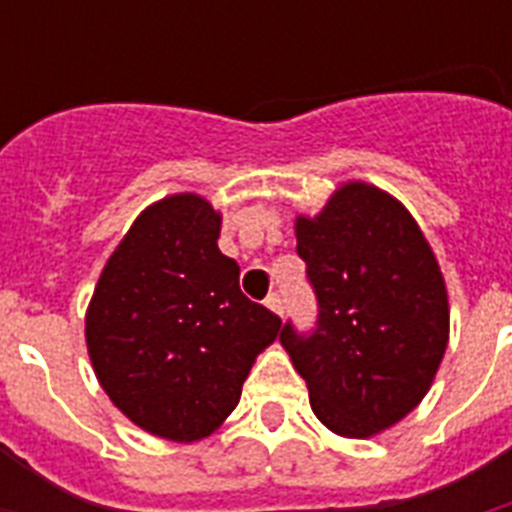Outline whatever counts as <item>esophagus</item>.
I'll return each instance as SVG.
<instances>
[{"label": "esophagus", "instance_id": "obj_1", "mask_svg": "<svg viewBox=\"0 0 512 512\" xmlns=\"http://www.w3.org/2000/svg\"><path fill=\"white\" fill-rule=\"evenodd\" d=\"M265 305H268V308H271L273 313H284V300H281V295H276V292H271V295L265 297Z\"/></svg>", "mask_w": 512, "mask_h": 512}]
</instances>
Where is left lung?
Segmentation results:
<instances>
[{
  "label": "left lung",
  "instance_id": "1",
  "mask_svg": "<svg viewBox=\"0 0 512 512\" xmlns=\"http://www.w3.org/2000/svg\"><path fill=\"white\" fill-rule=\"evenodd\" d=\"M297 255L319 300L313 332L281 329L332 433L369 438L420 404L449 342V300L420 225L390 193L345 183L297 217Z\"/></svg>",
  "mask_w": 512,
  "mask_h": 512
}]
</instances>
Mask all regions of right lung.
I'll return each instance as SVG.
<instances>
[{
	"label": "right lung",
	"mask_w": 512,
	"mask_h": 512,
	"mask_svg": "<svg viewBox=\"0 0 512 512\" xmlns=\"http://www.w3.org/2000/svg\"><path fill=\"white\" fill-rule=\"evenodd\" d=\"M220 212L196 193L143 209L87 308V350L108 398L138 428L199 441L236 409L281 319L239 289L217 249Z\"/></svg>",
	"instance_id": "right-lung-1"
}]
</instances>
